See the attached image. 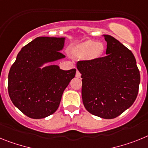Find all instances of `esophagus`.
Wrapping results in <instances>:
<instances>
[{"label":"esophagus","mask_w":148,"mask_h":148,"mask_svg":"<svg viewBox=\"0 0 148 148\" xmlns=\"http://www.w3.org/2000/svg\"><path fill=\"white\" fill-rule=\"evenodd\" d=\"M80 77H81V74L79 73V71H77V72H76V77L79 78Z\"/></svg>","instance_id":"34e87169"}]
</instances>
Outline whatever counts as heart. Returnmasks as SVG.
Segmentation results:
<instances>
[{
    "label": "heart",
    "mask_w": 148,
    "mask_h": 148,
    "mask_svg": "<svg viewBox=\"0 0 148 148\" xmlns=\"http://www.w3.org/2000/svg\"><path fill=\"white\" fill-rule=\"evenodd\" d=\"M104 51V45L102 42H97L93 40H87L79 44L74 49V53L79 56L89 60H97L102 56Z\"/></svg>",
    "instance_id": "1"
}]
</instances>
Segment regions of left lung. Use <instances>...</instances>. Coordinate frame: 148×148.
I'll return each instance as SVG.
<instances>
[{"label": "left lung", "mask_w": 148, "mask_h": 148, "mask_svg": "<svg viewBox=\"0 0 148 148\" xmlns=\"http://www.w3.org/2000/svg\"><path fill=\"white\" fill-rule=\"evenodd\" d=\"M106 56L79 61L82 74V98L91 114L105 119H115L136 101L140 73L133 53L116 38L103 35Z\"/></svg>", "instance_id": "left-lung-1"}]
</instances>
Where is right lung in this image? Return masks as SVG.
<instances>
[{
    "label": "right lung",
    "instance_id": "right-lung-1",
    "mask_svg": "<svg viewBox=\"0 0 148 148\" xmlns=\"http://www.w3.org/2000/svg\"><path fill=\"white\" fill-rule=\"evenodd\" d=\"M65 38L37 37L23 47L8 75L9 95L13 104L24 115L44 119L57 110L62 96L75 77L76 69L64 71L47 62L65 58Z\"/></svg>",
    "mask_w": 148,
    "mask_h": 148
}]
</instances>
